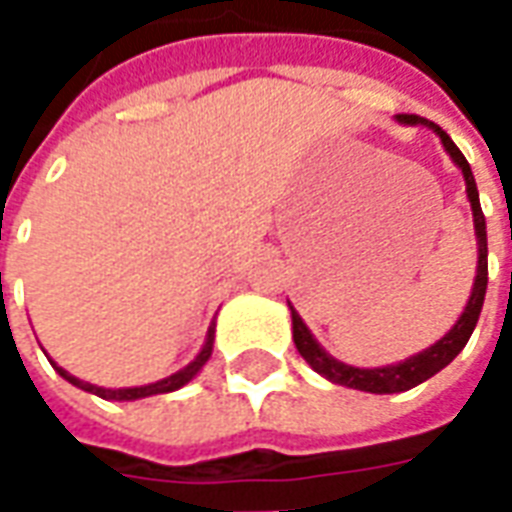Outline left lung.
Returning <instances> with one entry per match:
<instances>
[{"instance_id":"1","label":"left lung","mask_w":512,"mask_h":512,"mask_svg":"<svg viewBox=\"0 0 512 512\" xmlns=\"http://www.w3.org/2000/svg\"><path fill=\"white\" fill-rule=\"evenodd\" d=\"M397 123H406V126H428L439 134L441 145L450 153V158L458 164V169L463 172V180H466V197L472 202V216H474V235H477V277H474L472 296H469V304L463 307L461 318L455 321L450 332L441 337L439 343L425 348L422 354L411 356L400 365H386V367H373V370H365V367H351L337 362L332 356L323 351L321 345L315 343V337L307 329V323L301 321V315L293 307H290V318H293V343L299 348V354L307 359V365L321 373L323 378H329L332 384L348 386V389H362V392H373V395H392V392H406L411 386L428 381L430 376H436L439 370L450 365L455 356L461 354L463 345L469 343L474 326H477V318H480V310H483L485 301V288H488V238H485V216L483 208H480V194H477V183H474L472 167L469 161L463 158V153L458 150V145L452 142L447 131H441L436 123H430L425 117L419 115H397Z\"/></svg>"}]
</instances>
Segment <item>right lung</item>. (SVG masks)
Returning <instances> with one entry per match:
<instances>
[{"mask_svg":"<svg viewBox=\"0 0 512 512\" xmlns=\"http://www.w3.org/2000/svg\"><path fill=\"white\" fill-rule=\"evenodd\" d=\"M213 334H216V326L211 323V329H208V337H205V345H202V351L197 354V359L194 362H189V365L183 367V370H178V373H172L169 378H164V381H156V384H147V386H128V389H106V386H95V384H87V381H79L76 376H71V373H65L62 367H57V373H60L65 381H71L73 386H79V389H84V392H93V395L104 397V400H139V397H150V395H164V392H175V389H180L183 384H189L191 378L197 376L202 370V365L211 359L213 354Z\"/></svg>","mask_w":512,"mask_h":512,"instance_id":"obj_1","label":"right lung"}]
</instances>
